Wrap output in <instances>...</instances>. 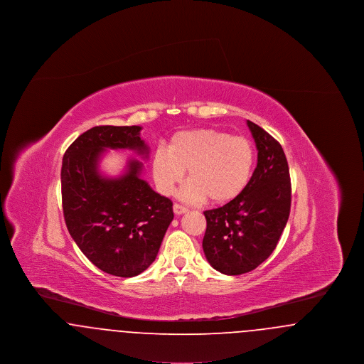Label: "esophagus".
<instances>
[{
  "mask_svg": "<svg viewBox=\"0 0 364 364\" xmlns=\"http://www.w3.org/2000/svg\"><path fill=\"white\" fill-rule=\"evenodd\" d=\"M173 211L176 215H181V214L187 213V211H188V208H186V206H181V205H178V203H174Z\"/></svg>",
  "mask_w": 364,
  "mask_h": 364,
  "instance_id": "1",
  "label": "esophagus"
}]
</instances>
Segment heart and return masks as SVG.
Listing matches in <instances>:
<instances>
[{"label":"heart","instance_id":"1","mask_svg":"<svg viewBox=\"0 0 364 364\" xmlns=\"http://www.w3.org/2000/svg\"><path fill=\"white\" fill-rule=\"evenodd\" d=\"M254 166L255 147L250 139L214 128L177 132L166 150L158 147L151 156V173L162 195H172L187 171L191 181L181 198L188 202L236 199L248 186Z\"/></svg>","mask_w":364,"mask_h":364}]
</instances>
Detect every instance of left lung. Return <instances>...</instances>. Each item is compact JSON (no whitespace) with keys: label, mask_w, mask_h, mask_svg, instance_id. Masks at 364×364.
Segmentation results:
<instances>
[{"label":"left lung","mask_w":364,"mask_h":364,"mask_svg":"<svg viewBox=\"0 0 364 364\" xmlns=\"http://www.w3.org/2000/svg\"><path fill=\"white\" fill-rule=\"evenodd\" d=\"M247 125L258 149L251 180L236 199L203 213L206 259L228 276L248 273L272 255L291 211V177L281 144L255 122Z\"/></svg>","instance_id":"8db88e82"}]
</instances>
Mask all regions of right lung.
Listing matches in <instances>:
<instances>
[{
	"instance_id": "add662e5",
	"label": "right lung",
	"mask_w": 364,
	"mask_h": 364,
	"mask_svg": "<svg viewBox=\"0 0 364 364\" xmlns=\"http://www.w3.org/2000/svg\"><path fill=\"white\" fill-rule=\"evenodd\" d=\"M139 125H100L76 139L63 158V211L70 235L87 259L105 273L135 277L156 258L173 203L141 177L143 164L128 159L125 172H100L105 150L128 149L147 158Z\"/></svg>"
}]
</instances>
